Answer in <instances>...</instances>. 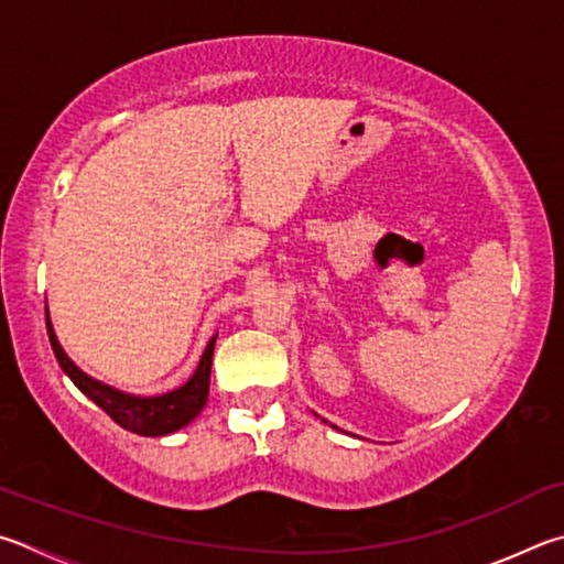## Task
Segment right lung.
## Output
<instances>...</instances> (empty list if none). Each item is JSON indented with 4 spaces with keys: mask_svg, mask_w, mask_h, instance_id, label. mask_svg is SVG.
Segmentation results:
<instances>
[{
    "mask_svg": "<svg viewBox=\"0 0 564 564\" xmlns=\"http://www.w3.org/2000/svg\"><path fill=\"white\" fill-rule=\"evenodd\" d=\"M46 332L48 341H52V349L56 354L58 367L72 379L78 391L86 393L98 409H104L108 416H111L118 426L138 433V436H165V433H173L191 423L197 413L205 409L207 393H210V367H213V349L215 339H210L207 349L203 354L200 364L193 373V379L185 383V387L175 389L171 393H163V397L153 399H138V397H126V393L116 391L111 387H104V383L94 381L91 377L76 367V364L66 357L64 349L58 347L56 334L52 329V322H48L46 314Z\"/></svg>",
    "mask_w": 564,
    "mask_h": 564,
    "instance_id": "1",
    "label": "right lung"
}]
</instances>
